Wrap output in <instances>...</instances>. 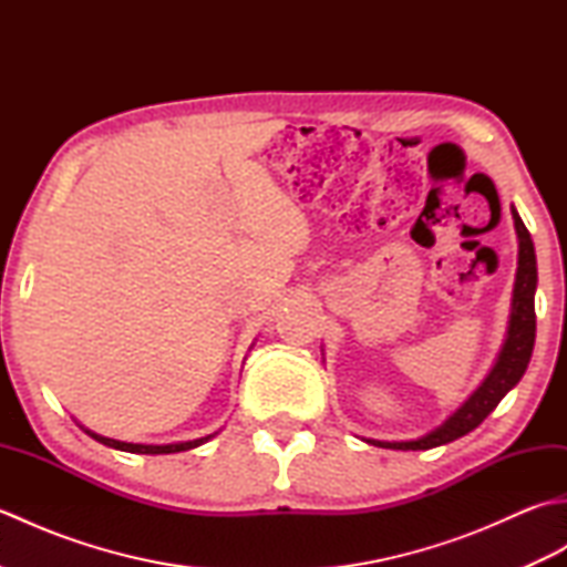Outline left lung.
Here are the masks:
<instances>
[{
	"mask_svg": "<svg viewBox=\"0 0 567 567\" xmlns=\"http://www.w3.org/2000/svg\"><path fill=\"white\" fill-rule=\"evenodd\" d=\"M512 219L516 228V238H519V262H516L507 336H504L502 351L495 360V365H492V370L487 372V378L480 382V388L470 394L441 426L429 431L426 436L414 439V441L365 439L368 443L380 445V449H392V451H426V449H436V445H443V443H451L483 424V421L489 416V412H495V406L502 402V396L512 388H516V382L524 378L528 360H532V353H534V341H536L534 295H536L538 272H536V250H534L532 234L526 231L522 216L514 207H512Z\"/></svg>",
	"mask_w": 567,
	"mask_h": 567,
	"instance_id": "8db88e82",
	"label": "left lung"
}]
</instances>
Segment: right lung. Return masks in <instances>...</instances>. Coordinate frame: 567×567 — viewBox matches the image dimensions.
Instances as JSON below:
<instances>
[{"instance_id":"add662e5","label":"right lung","mask_w":567,"mask_h":567,"mask_svg":"<svg viewBox=\"0 0 567 567\" xmlns=\"http://www.w3.org/2000/svg\"><path fill=\"white\" fill-rule=\"evenodd\" d=\"M82 431L87 433V436H92L94 441H100L104 445H110V449H116V451H126V453H143V455H163V453H179V451H189V449H197V445L207 443L209 439H214L216 433H209V436H202V439H195V441H179V443H165V445H153V443H126V441H116V439H106L102 436V433H94L90 429Z\"/></svg>"}]
</instances>
